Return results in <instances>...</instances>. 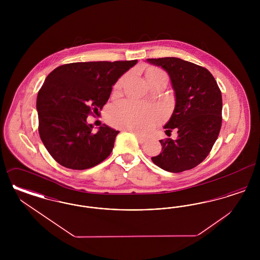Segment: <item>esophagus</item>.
<instances>
[{
	"label": "esophagus",
	"instance_id": "1",
	"mask_svg": "<svg viewBox=\"0 0 260 260\" xmlns=\"http://www.w3.org/2000/svg\"><path fill=\"white\" fill-rule=\"evenodd\" d=\"M127 131H129V132H133V133L135 134V136H136L137 140H138L140 143H144V142L146 141V138H145V137H143V136H140V135H138V134L136 133V132H134V131H132V129H127Z\"/></svg>",
	"mask_w": 260,
	"mask_h": 260
}]
</instances>
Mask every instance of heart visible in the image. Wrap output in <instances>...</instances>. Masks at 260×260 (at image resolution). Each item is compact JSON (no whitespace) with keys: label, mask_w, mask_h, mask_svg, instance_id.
<instances>
[{"label":"heart","mask_w":260,"mask_h":260,"mask_svg":"<svg viewBox=\"0 0 260 260\" xmlns=\"http://www.w3.org/2000/svg\"><path fill=\"white\" fill-rule=\"evenodd\" d=\"M160 73L162 72L159 70H152L149 72L147 77ZM124 81V78H122L118 82L117 87H121ZM159 118L160 113L158 110L133 100L119 102L110 113V121L114 125L138 132L145 131L156 124Z\"/></svg>","instance_id":"1"}]
</instances>
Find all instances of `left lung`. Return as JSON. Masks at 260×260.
Masks as SVG:
<instances>
[{"label":"left lung","instance_id":"left-lung-1","mask_svg":"<svg viewBox=\"0 0 260 260\" xmlns=\"http://www.w3.org/2000/svg\"><path fill=\"white\" fill-rule=\"evenodd\" d=\"M170 76L174 91L173 114L166 134L177 129V138L160 140L161 152L152 161L170 173L191 170L209 155L221 127L222 98L210 71L177 57L149 58Z\"/></svg>","mask_w":260,"mask_h":260}]
</instances>
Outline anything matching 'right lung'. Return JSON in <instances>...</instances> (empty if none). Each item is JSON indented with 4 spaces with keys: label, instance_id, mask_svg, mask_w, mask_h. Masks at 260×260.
<instances>
[{
    "label": "right lung",
    "instance_id": "right-lung-1",
    "mask_svg": "<svg viewBox=\"0 0 260 260\" xmlns=\"http://www.w3.org/2000/svg\"><path fill=\"white\" fill-rule=\"evenodd\" d=\"M137 63L75 62L55 68L37 96L40 137L50 156L63 167L87 170L104 161L119 131L102 124L93 132L87 115L108 101L112 86Z\"/></svg>",
    "mask_w": 260,
    "mask_h": 260
}]
</instances>
